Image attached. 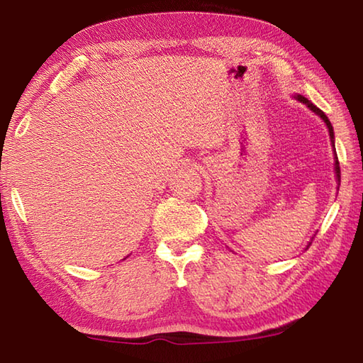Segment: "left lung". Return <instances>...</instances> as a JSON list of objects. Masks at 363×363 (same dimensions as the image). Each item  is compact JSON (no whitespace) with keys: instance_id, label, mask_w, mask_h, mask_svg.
I'll return each instance as SVG.
<instances>
[{"instance_id":"1","label":"left lung","mask_w":363,"mask_h":363,"mask_svg":"<svg viewBox=\"0 0 363 363\" xmlns=\"http://www.w3.org/2000/svg\"><path fill=\"white\" fill-rule=\"evenodd\" d=\"M297 99H299L301 102H303V104H307L308 105V108L310 110H313L318 116H321V119L324 121L325 123V125H328V129H329V135H330V140H332V146H333V149H335V145H333V127H332V124H330V121H329V118L325 116V113L323 111V110H319L316 105H313L311 102H308V99H305V97H302V96H297ZM335 172H337V179H338V182H340V162H338V157H337V151H335ZM310 245V244H308ZM308 248V247H307Z\"/></svg>"}]
</instances>
